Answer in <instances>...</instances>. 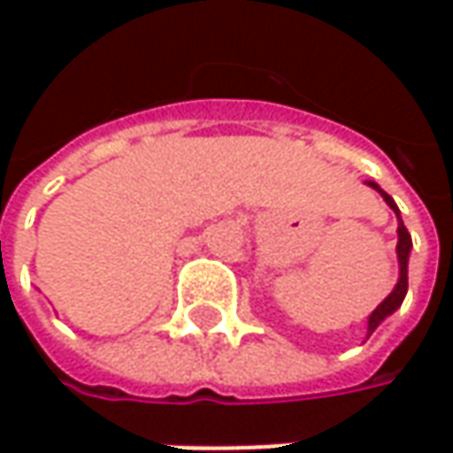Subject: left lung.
<instances>
[{
    "mask_svg": "<svg viewBox=\"0 0 453 453\" xmlns=\"http://www.w3.org/2000/svg\"><path fill=\"white\" fill-rule=\"evenodd\" d=\"M371 186H373L375 191H380V196L386 199V203L391 206L393 211L398 214V206H395V201L378 186V183L371 181ZM398 262H401V277H398V285H395V289H393L391 295L383 300V303L378 304L373 310V315L368 318V333H373L375 327L380 325V322L386 320L388 315H393L398 307H401V303H403V297H406V289H409V252H411V234H409V229L403 226V221L398 224Z\"/></svg>",
    "mask_w": 453,
    "mask_h": 453,
    "instance_id": "1",
    "label": "left lung"
}]
</instances>
